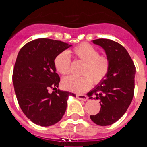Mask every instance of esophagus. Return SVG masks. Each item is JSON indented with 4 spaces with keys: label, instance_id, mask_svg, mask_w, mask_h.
<instances>
[{
    "label": "esophagus",
    "instance_id": "obj_1",
    "mask_svg": "<svg viewBox=\"0 0 147 147\" xmlns=\"http://www.w3.org/2000/svg\"><path fill=\"white\" fill-rule=\"evenodd\" d=\"M76 98L80 100H82V101H87L88 100V96H85V95H81L78 94L76 95Z\"/></svg>",
    "mask_w": 147,
    "mask_h": 147
}]
</instances>
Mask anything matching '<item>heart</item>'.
Masks as SVG:
<instances>
[{"label":"heart","mask_w":147,"mask_h":147,"mask_svg":"<svg viewBox=\"0 0 147 147\" xmlns=\"http://www.w3.org/2000/svg\"><path fill=\"white\" fill-rule=\"evenodd\" d=\"M79 59L84 62L81 71L83 76H69L62 80L66 90L76 93L85 92L93 84L101 82L110 70V59L106 56L99 55V51L89 44L83 43L71 50L63 51L54 59V65L59 74L67 75L70 72L71 59Z\"/></svg>","instance_id":"obj_1"}]
</instances>
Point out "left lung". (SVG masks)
Segmentation results:
<instances>
[{"mask_svg":"<svg viewBox=\"0 0 147 147\" xmlns=\"http://www.w3.org/2000/svg\"><path fill=\"white\" fill-rule=\"evenodd\" d=\"M93 42L105 50L110 65L106 77L87 94L90 99H100L101 105L99 113L90 117L99 126L111 125L123 116L132 102L136 67L121 44L108 39L94 40Z\"/></svg>","mask_w":147,"mask_h":147,"instance_id":"1","label":"left lung"}]
</instances>
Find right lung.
<instances>
[{"label":"right lung","mask_w":147,"mask_h":147,"mask_svg":"<svg viewBox=\"0 0 147 147\" xmlns=\"http://www.w3.org/2000/svg\"><path fill=\"white\" fill-rule=\"evenodd\" d=\"M72 45L59 40L40 38L21 48L12 75L15 95L23 113L42 127L55 124L65 113L67 102L74 93L57 90L60 82L54 59ZM49 88L56 89L50 93Z\"/></svg>","instance_id":"obj_1"}]
</instances>
